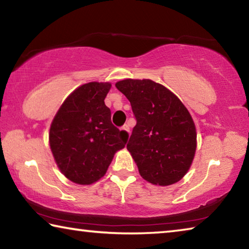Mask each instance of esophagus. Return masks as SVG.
Returning <instances> with one entry per match:
<instances>
[{"label": "esophagus", "instance_id": "obj_1", "mask_svg": "<svg viewBox=\"0 0 249 249\" xmlns=\"http://www.w3.org/2000/svg\"><path fill=\"white\" fill-rule=\"evenodd\" d=\"M122 129L125 130V132H127V133L129 134V126H128L127 124H125V125L123 126V127H122Z\"/></svg>", "mask_w": 249, "mask_h": 249}]
</instances>
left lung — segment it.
<instances>
[{"label": "left lung", "mask_w": 249, "mask_h": 249, "mask_svg": "<svg viewBox=\"0 0 249 249\" xmlns=\"http://www.w3.org/2000/svg\"><path fill=\"white\" fill-rule=\"evenodd\" d=\"M136 117L127 150L141 176L156 185L178 182L192 165L196 130L183 103L162 84L149 79L115 83Z\"/></svg>", "instance_id": "1"}]
</instances>
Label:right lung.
Returning <instances> with one entry per match:
<instances>
[{
	"label": "right lung",
	"instance_id": "right-lung-1",
	"mask_svg": "<svg viewBox=\"0 0 249 249\" xmlns=\"http://www.w3.org/2000/svg\"><path fill=\"white\" fill-rule=\"evenodd\" d=\"M109 82H89L70 93L50 125L49 145L66 178L88 185L107 174L116 151L124 148L128 134L111 122L104 99Z\"/></svg>",
	"mask_w": 249,
	"mask_h": 249
}]
</instances>
